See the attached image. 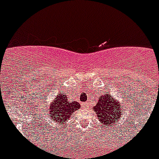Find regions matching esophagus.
Instances as JSON below:
<instances>
[{"label": "esophagus", "instance_id": "1", "mask_svg": "<svg viewBox=\"0 0 159 159\" xmlns=\"http://www.w3.org/2000/svg\"><path fill=\"white\" fill-rule=\"evenodd\" d=\"M82 107L84 108H85L87 107V103H85V102H83V103H82Z\"/></svg>", "mask_w": 159, "mask_h": 159}]
</instances>
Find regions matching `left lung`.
<instances>
[{
    "label": "left lung",
    "instance_id": "left-lung-1",
    "mask_svg": "<svg viewBox=\"0 0 159 159\" xmlns=\"http://www.w3.org/2000/svg\"><path fill=\"white\" fill-rule=\"evenodd\" d=\"M121 105L113 99L110 95H105L99 98L96 105L94 107L95 116L99 117L100 123L104 126L114 124L120 118Z\"/></svg>",
    "mask_w": 159,
    "mask_h": 159
}]
</instances>
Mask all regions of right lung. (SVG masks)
Listing matches in <instances>:
<instances>
[{"mask_svg": "<svg viewBox=\"0 0 159 159\" xmlns=\"http://www.w3.org/2000/svg\"><path fill=\"white\" fill-rule=\"evenodd\" d=\"M67 100L66 94L64 92L58 93L56 99L49 105L47 111L50 114L52 124L53 123L60 125L64 124L75 111L80 108V104L76 101L69 102Z\"/></svg>", "mask_w": 159, "mask_h": 159, "instance_id": "1", "label": "right lung"}]
</instances>
